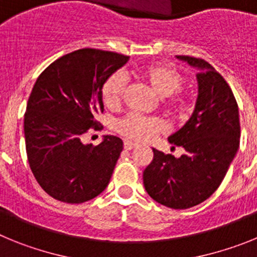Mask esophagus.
Wrapping results in <instances>:
<instances>
[{"mask_svg": "<svg viewBox=\"0 0 257 257\" xmlns=\"http://www.w3.org/2000/svg\"><path fill=\"white\" fill-rule=\"evenodd\" d=\"M123 148H124V151H133L134 148H136V144H134V143H131V142H127V140H124Z\"/></svg>", "mask_w": 257, "mask_h": 257, "instance_id": "obj_1", "label": "esophagus"}]
</instances>
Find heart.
Instances as JSON below:
<instances>
[{"label": "heart", "mask_w": 257, "mask_h": 257, "mask_svg": "<svg viewBox=\"0 0 257 257\" xmlns=\"http://www.w3.org/2000/svg\"><path fill=\"white\" fill-rule=\"evenodd\" d=\"M138 77L151 88L154 94L161 97H167L166 101L170 109L175 112H183L185 109L180 88L184 85V77L178 70L162 64H152L142 68L138 72ZM124 91V78L121 74L114 73L106 78L101 87V99L106 108L115 109L122 101ZM165 126L160 118L143 117L139 114H127L118 119L115 123V131L122 138L135 143H145L151 140L154 135L162 133Z\"/></svg>", "instance_id": "b5f03b06"}]
</instances>
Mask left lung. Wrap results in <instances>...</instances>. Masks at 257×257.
I'll use <instances>...</instances> for the list:
<instances>
[{
    "mask_svg": "<svg viewBox=\"0 0 257 257\" xmlns=\"http://www.w3.org/2000/svg\"><path fill=\"white\" fill-rule=\"evenodd\" d=\"M198 68V97L189 121L169 142L185 153L175 158L153 149L143 172L145 190L161 205L175 210L193 207L220 187L239 148L238 104L228 82L207 61L176 56Z\"/></svg>",
    "mask_w": 257,
    "mask_h": 257,
    "instance_id": "8db88e82",
    "label": "left lung"
}]
</instances>
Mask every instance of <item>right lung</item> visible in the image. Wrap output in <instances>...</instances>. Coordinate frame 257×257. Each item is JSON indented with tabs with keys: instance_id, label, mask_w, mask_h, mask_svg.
<instances>
[{
	"instance_id": "add662e5",
	"label": "right lung",
	"mask_w": 257,
	"mask_h": 257,
	"mask_svg": "<svg viewBox=\"0 0 257 257\" xmlns=\"http://www.w3.org/2000/svg\"><path fill=\"white\" fill-rule=\"evenodd\" d=\"M128 56L81 49L61 56L40 74L24 114L29 167L40 187L65 203H83L106 188L123 143L105 136L99 145L82 143L100 130L101 87Z\"/></svg>"
}]
</instances>
